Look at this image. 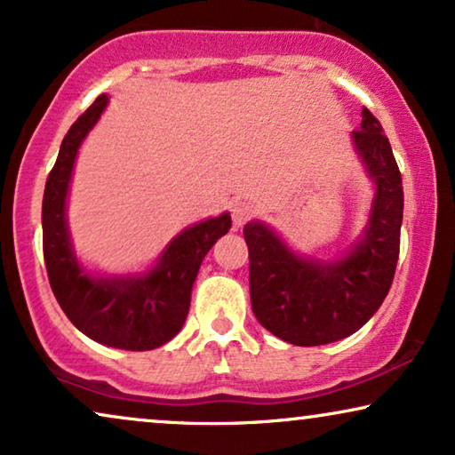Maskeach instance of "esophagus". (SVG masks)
I'll list each match as a JSON object with an SVG mask.
<instances>
[{"label":"esophagus","mask_w":455,"mask_h":455,"mask_svg":"<svg viewBox=\"0 0 455 455\" xmlns=\"http://www.w3.org/2000/svg\"><path fill=\"white\" fill-rule=\"evenodd\" d=\"M252 204L248 201H235L232 204V221L234 228H242L252 217Z\"/></svg>","instance_id":"34e87169"}]
</instances>
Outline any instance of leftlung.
<instances>
[{"label":"left lung","instance_id":"1","mask_svg":"<svg viewBox=\"0 0 455 455\" xmlns=\"http://www.w3.org/2000/svg\"><path fill=\"white\" fill-rule=\"evenodd\" d=\"M354 147L375 180L369 228L335 263L296 257L265 223L244 226L251 304L267 331L294 346H323L358 331L381 307L395 275L403 217L402 173L381 122L363 109Z\"/></svg>","mask_w":455,"mask_h":455}]
</instances>
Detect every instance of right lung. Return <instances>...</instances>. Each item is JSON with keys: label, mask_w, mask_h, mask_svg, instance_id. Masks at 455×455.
Here are the masks:
<instances>
[{"label": "right lung", "mask_w": 455, "mask_h": 455, "mask_svg": "<svg viewBox=\"0 0 455 455\" xmlns=\"http://www.w3.org/2000/svg\"><path fill=\"white\" fill-rule=\"evenodd\" d=\"M101 95L72 124L49 172L43 195V257L55 300L68 319L91 339L120 350H153L182 329L190 291L204 254L229 232L228 213L184 229L165 248L157 267L134 277H91L80 269L70 246L66 196L80 142L103 114Z\"/></svg>", "instance_id": "add662e5"}]
</instances>
